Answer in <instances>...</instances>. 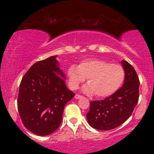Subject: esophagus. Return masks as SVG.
<instances>
[{"mask_svg": "<svg viewBox=\"0 0 154 154\" xmlns=\"http://www.w3.org/2000/svg\"><path fill=\"white\" fill-rule=\"evenodd\" d=\"M75 98H76V99H79V98H82V95H80L76 94V95H75Z\"/></svg>", "mask_w": 154, "mask_h": 154, "instance_id": "obj_1", "label": "esophagus"}]
</instances>
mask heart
Segmentation results:
<instances>
[{
  "label": "heart",
  "instance_id": "obj_1",
  "mask_svg": "<svg viewBox=\"0 0 154 154\" xmlns=\"http://www.w3.org/2000/svg\"><path fill=\"white\" fill-rule=\"evenodd\" d=\"M125 71L119 63L97 59L83 60L78 66L71 65L67 70L69 85L77 89L81 83L88 78V84L83 87L87 94L95 93L97 97L104 98L114 94L125 80Z\"/></svg>",
  "mask_w": 154,
  "mask_h": 154
}]
</instances>
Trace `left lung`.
I'll list each match as a JSON object with an SVG mask.
<instances>
[{
	"instance_id": "obj_1",
	"label": "left lung",
	"mask_w": 154,
	"mask_h": 154,
	"mask_svg": "<svg viewBox=\"0 0 154 154\" xmlns=\"http://www.w3.org/2000/svg\"><path fill=\"white\" fill-rule=\"evenodd\" d=\"M125 77L122 87L104 100H94L90 104L86 114L93 128L110 130L123 124L131 116L139 99L140 81L135 69L128 61H122Z\"/></svg>"
}]
</instances>
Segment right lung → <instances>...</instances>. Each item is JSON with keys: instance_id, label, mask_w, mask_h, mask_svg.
<instances>
[{"instance_id": "right-lung-1", "label": "right lung", "mask_w": 154, "mask_h": 154, "mask_svg": "<svg viewBox=\"0 0 154 154\" xmlns=\"http://www.w3.org/2000/svg\"><path fill=\"white\" fill-rule=\"evenodd\" d=\"M56 56L36 62L22 77L17 106L24 126L40 136L56 131L64 106L75 96L65 84Z\"/></svg>"}]
</instances>
